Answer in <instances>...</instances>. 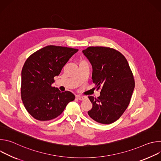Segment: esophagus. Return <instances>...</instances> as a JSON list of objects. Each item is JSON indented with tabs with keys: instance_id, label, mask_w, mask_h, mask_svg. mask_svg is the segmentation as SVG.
<instances>
[{
	"instance_id": "1",
	"label": "esophagus",
	"mask_w": 161,
	"mask_h": 161,
	"mask_svg": "<svg viewBox=\"0 0 161 161\" xmlns=\"http://www.w3.org/2000/svg\"><path fill=\"white\" fill-rule=\"evenodd\" d=\"M76 98L80 101H84L86 99V97L85 96H76Z\"/></svg>"
}]
</instances>
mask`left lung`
I'll list each match as a JSON object with an SVG mask.
<instances>
[{
	"instance_id": "8db88e82",
	"label": "left lung",
	"mask_w": 161,
	"mask_h": 161,
	"mask_svg": "<svg viewBox=\"0 0 161 161\" xmlns=\"http://www.w3.org/2000/svg\"><path fill=\"white\" fill-rule=\"evenodd\" d=\"M83 53L92 66L96 88H102L97 98L88 96L92 104L88 115L101 124L113 123L128 107L134 88L128 62L120 52L109 47H90Z\"/></svg>"
}]
</instances>
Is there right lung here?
I'll return each mask as SVG.
<instances>
[{
	"instance_id": "right-lung-1",
	"label": "right lung",
	"mask_w": 161,
	"mask_h": 161,
	"mask_svg": "<svg viewBox=\"0 0 161 161\" xmlns=\"http://www.w3.org/2000/svg\"><path fill=\"white\" fill-rule=\"evenodd\" d=\"M78 49L50 45L32 54L21 71V96L25 109L35 119L48 121L57 118L67 104L75 100L69 91L52 86L54 77Z\"/></svg>"
}]
</instances>
